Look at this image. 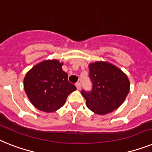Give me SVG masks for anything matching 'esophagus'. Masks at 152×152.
<instances>
[{
    "label": "esophagus",
    "mask_w": 152,
    "mask_h": 152,
    "mask_svg": "<svg viewBox=\"0 0 152 152\" xmlns=\"http://www.w3.org/2000/svg\"><path fill=\"white\" fill-rule=\"evenodd\" d=\"M75 86H76V88H77V90L81 89V84L80 83H77L76 85H75Z\"/></svg>",
    "instance_id": "esophagus-1"
}]
</instances>
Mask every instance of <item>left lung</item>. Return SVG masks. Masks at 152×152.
<instances>
[{
  "label": "left lung",
  "mask_w": 152,
  "mask_h": 152,
  "mask_svg": "<svg viewBox=\"0 0 152 152\" xmlns=\"http://www.w3.org/2000/svg\"><path fill=\"white\" fill-rule=\"evenodd\" d=\"M93 88L90 92L81 91L86 106L99 115L118 109L130 91V81L121 69L108 61H95L88 64Z\"/></svg>",
  "instance_id": "1"
}]
</instances>
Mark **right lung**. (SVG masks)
I'll return each instance as SVG.
<instances>
[{"mask_svg":"<svg viewBox=\"0 0 152 152\" xmlns=\"http://www.w3.org/2000/svg\"><path fill=\"white\" fill-rule=\"evenodd\" d=\"M64 63L56 59L44 60L30 69L24 77V89L31 103L45 113L59 110L70 93L76 90L63 71Z\"/></svg>","mask_w":152,"mask_h":152,"instance_id":"obj_1","label":"right lung"}]
</instances>
